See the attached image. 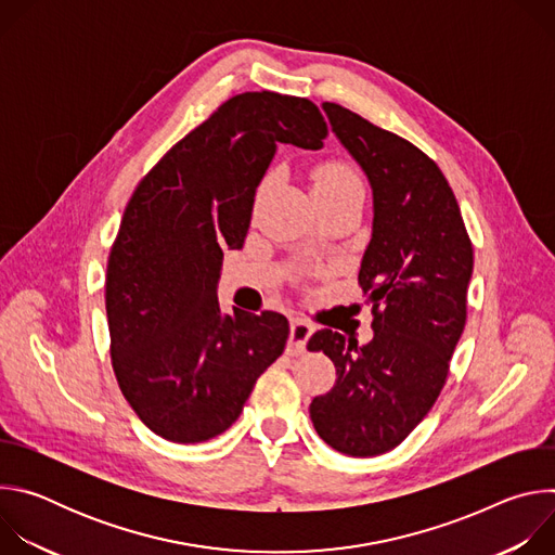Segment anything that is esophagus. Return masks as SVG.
<instances>
[{
    "label": "esophagus",
    "instance_id": "1",
    "mask_svg": "<svg viewBox=\"0 0 555 555\" xmlns=\"http://www.w3.org/2000/svg\"><path fill=\"white\" fill-rule=\"evenodd\" d=\"M313 325L309 323V321H305V319H292V323H289V351L292 353H302L305 351V345H307V340H309V336L313 334Z\"/></svg>",
    "mask_w": 555,
    "mask_h": 555
}]
</instances>
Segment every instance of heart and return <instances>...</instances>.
<instances>
[{
	"label": "heart",
	"mask_w": 555,
	"mask_h": 555,
	"mask_svg": "<svg viewBox=\"0 0 555 555\" xmlns=\"http://www.w3.org/2000/svg\"><path fill=\"white\" fill-rule=\"evenodd\" d=\"M313 186H327V189H358L362 191V182L356 171L345 163H327L315 169Z\"/></svg>",
	"instance_id": "heart-1"
}]
</instances>
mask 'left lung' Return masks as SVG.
<instances>
[{
  "label": "left lung",
  "instance_id": "1",
  "mask_svg": "<svg viewBox=\"0 0 555 555\" xmlns=\"http://www.w3.org/2000/svg\"><path fill=\"white\" fill-rule=\"evenodd\" d=\"M323 109L373 191L358 274L373 338L362 347L332 330L309 338L307 349L336 366L334 388L311 400L309 417L334 450L375 456L400 446L439 398L465 327L474 255L456 197L424 151L343 105Z\"/></svg>",
  "mask_w": 555,
  "mask_h": 555
}]
</instances>
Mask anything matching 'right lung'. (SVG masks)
<instances>
[{
    "label": "right lung",
    "instance_id": "add662e5",
    "mask_svg": "<svg viewBox=\"0 0 555 555\" xmlns=\"http://www.w3.org/2000/svg\"><path fill=\"white\" fill-rule=\"evenodd\" d=\"M311 101L244 92L173 144L133 191L107 261L112 366L142 424L176 443L208 441L242 415L283 353L289 323L217 300L223 250H240L276 144L321 149Z\"/></svg>",
    "mask_w": 555,
    "mask_h": 555
}]
</instances>
